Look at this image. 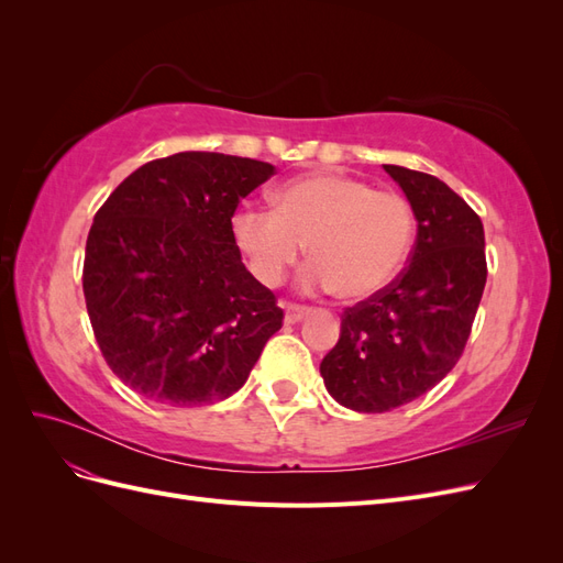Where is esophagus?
I'll use <instances>...</instances> for the list:
<instances>
[{
    "instance_id": "1",
    "label": "esophagus",
    "mask_w": 563,
    "mask_h": 563,
    "mask_svg": "<svg viewBox=\"0 0 563 563\" xmlns=\"http://www.w3.org/2000/svg\"><path fill=\"white\" fill-rule=\"evenodd\" d=\"M308 314H310V308H305V305L286 302V323H296V321L305 319Z\"/></svg>"
}]
</instances>
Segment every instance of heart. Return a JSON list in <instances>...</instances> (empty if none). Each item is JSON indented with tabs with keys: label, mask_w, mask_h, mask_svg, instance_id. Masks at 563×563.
<instances>
[{
	"label": "heart",
	"mask_w": 563,
	"mask_h": 563,
	"mask_svg": "<svg viewBox=\"0 0 563 563\" xmlns=\"http://www.w3.org/2000/svg\"><path fill=\"white\" fill-rule=\"evenodd\" d=\"M272 203L275 211L242 207L230 220L234 246L263 286L282 284L308 244L314 263L302 275L305 288L371 298L397 279L413 246L411 203L360 178H294Z\"/></svg>",
	"instance_id": "1"
}]
</instances>
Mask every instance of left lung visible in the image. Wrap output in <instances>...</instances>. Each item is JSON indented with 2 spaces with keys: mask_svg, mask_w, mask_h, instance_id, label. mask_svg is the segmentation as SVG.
<instances>
[{
  "mask_svg": "<svg viewBox=\"0 0 563 563\" xmlns=\"http://www.w3.org/2000/svg\"><path fill=\"white\" fill-rule=\"evenodd\" d=\"M418 220L408 265L380 294L343 312L321 360L329 395L360 413L422 397L457 364L486 286L484 225L439 178L385 164Z\"/></svg>",
  "mask_w": 563,
  "mask_h": 563,
  "instance_id": "left-lung-1",
  "label": "left lung"
}]
</instances>
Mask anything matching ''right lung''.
<instances>
[{"mask_svg":"<svg viewBox=\"0 0 563 563\" xmlns=\"http://www.w3.org/2000/svg\"><path fill=\"white\" fill-rule=\"evenodd\" d=\"M275 166L220 152L147 162L93 216L84 298L114 376L145 399L201 406L240 389L282 329L230 220Z\"/></svg>","mask_w":563,"mask_h":563,"instance_id":"1","label":"right lung"}]
</instances>
